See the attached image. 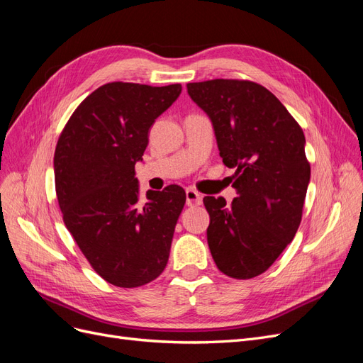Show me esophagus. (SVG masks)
Listing matches in <instances>:
<instances>
[{
	"mask_svg": "<svg viewBox=\"0 0 363 363\" xmlns=\"http://www.w3.org/2000/svg\"><path fill=\"white\" fill-rule=\"evenodd\" d=\"M203 203V196L194 189L186 191V204L188 206H200Z\"/></svg>",
	"mask_w": 363,
	"mask_h": 363,
	"instance_id": "obj_1",
	"label": "esophagus"
}]
</instances>
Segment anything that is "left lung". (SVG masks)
Instances as JSON below:
<instances>
[{
  "label": "left lung",
  "instance_id": "1",
  "mask_svg": "<svg viewBox=\"0 0 363 363\" xmlns=\"http://www.w3.org/2000/svg\"><path fill=\"white\" fill-rule=\"evenodd\" d=\"M211 118L225 167L235 168L238 196H204L207 242L218 269L247 280L265 272L291 244L311 180L304 133L279 98L250 80L188 83Z\"/></svg>",
  "mask_w": 363,
  "mask_h": 363
}]
</instances>
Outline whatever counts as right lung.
Masks as SVG:
<instances>
[{
  "mask_svg": "<svg viewBox=\"0 0 363 363\" xmlns=\"http://www.w3.org/2000/svg\"><path fill=\"white\" fill-rule=\"evenodd\" d=\"M182 84L112 82L75 108L54 152V182L63 223L94 271L118 288L157 279L168 263L186 203L177 184L140 201L135 164L150 127L177 100Z\"/></svg>",
  "mask_w": 363,
  "mask_h": 363,
  "instance_id": "right-lung-1",
  "label": "right lung"
}]
</instances>
